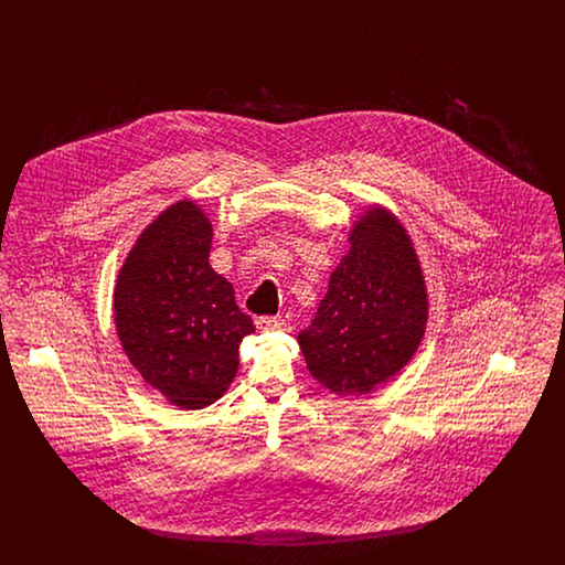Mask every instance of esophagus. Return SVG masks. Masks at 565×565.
<instances>
[{"mask_svg":"<svg viewBox=\"0 0 565 565\" xmlns=\"http://www.w3.org/2000/svg\"><path fill=\"white\" fill-rule=\"evenodd\" d=\"M279 328H284L281 318H258L256 320V330H260V332H270V330H279Z\"/></svg>","mask_w":565,"mask_h":565,"instance_id":"1","label":"esophagus"}]
</instances>
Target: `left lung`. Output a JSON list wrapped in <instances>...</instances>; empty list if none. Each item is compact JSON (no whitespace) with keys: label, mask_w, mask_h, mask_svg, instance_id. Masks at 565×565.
Segmentation results:
<instances>
[{"label":"left lung","mask_w":565,"mask_h":565,"mask_svg":"<svg viewBox=\"0 0 565 565\" xmlns=\"http://www.w3.org/2000/svg\"><path fill=\"white\" fill-rule=\"evenodd\" d=\"M330 273L313 323L298 334L311 376L337 396H362L401 375L424 341L430 298L398 215L371 203Z\"/></svg>","instance_id":"8db88e82"}]
</instances>
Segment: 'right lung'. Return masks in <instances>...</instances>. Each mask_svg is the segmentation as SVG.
<instances>
[{"instance_id":"1","label":"right lung","mask_w":565,"mask_h":565,"mask_svg":"<svg viewBox=\"0 0 565 565\" xmlns=\"http://www.w3.org/2000/svg\"><path fill=\"white\" fill-rule=\"evenodd\" d=\"M212 220L194 199L164 207L135 239L114 284L116 334L162 398L196 411L220 401L254 323L212 269Z\"/></svg>"}]
</instances>
